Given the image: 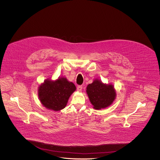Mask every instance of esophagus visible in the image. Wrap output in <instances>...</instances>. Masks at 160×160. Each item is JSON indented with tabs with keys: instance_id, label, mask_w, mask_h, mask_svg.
Listing matches in <instances>:
<instances>
[{
	"instance_id": "obj_1",
	"label": "esophagus",
	"mask_w": 160,
	"mask_h": 160,
	"mask_svg": "<svg viewBox=\"0 0 160 160\" xmlns=\"http://www.w3.org/2000/svg\"><path fill=\"white\" fill-rule=\"evenodd\" d=\"M82 89H83V86H82V85H78V86H77V89L78 91H82Z\"/></svg>"
}]
</instances>
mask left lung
Masks as SVG:
<instances>
[{
  "label": "left lung",
  "mask_w": 160,
  "mask_h": 160,
  "mask_svg": "<svg viewBox=\"0 0 160 160\" xmlns=\"http://www.w3.org/2000/svg\"><path fill=\"white\" fill-rule=\"evenodd\" d=\"M86 89L89 100L96 110L109 106L115 99L113 86L103 84L98 80H95L92 83L88 85Z\"/></svg>",
  "instance_id": "obj_1"
}]
</instances>
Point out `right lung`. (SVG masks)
Listing matches in <instances>:
<instances>
[{
    "label": "right lung",
    "instance_id": "add662e5",
    "mask_svg": "<svg viewBox=\"0 0 160 160\" xmlns=\"http://www.w3.org/2000/svg\"><path fill=\"white\" fill-rule=\"evenodd\" d=\"M76 89L74 84L63 77L54 82L46 80L39 86L38 95L44 106L54 111H59L67 106L70 95Z\"/></svg>",
    "mask_w": 160,
    "mask_h": 160
}]
</instances>
